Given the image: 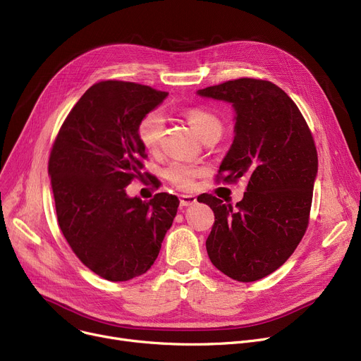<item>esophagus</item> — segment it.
<instances>
[{"mask_svg": "<svg viewBox=\"0 0 361 361\" xmlns=\"http://www.w3.org/2000/svg\"><path fill=\"white\" fill-rule=\"evenodd\" d=\"M196 202H197L196 196H190V195H183V196L180 197V204H181L183 207H187V206H190V204H195Z\"/></svg>", "mask_w": 361, "mask_h": 361, "instance_id": "34e87169", "label": "esophagus"}]
</instances>
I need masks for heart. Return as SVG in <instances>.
Returning <instances> with one entry per match:
<instances>
[{
    "mask_svg": "<svg viewBox=\"0 0 361 361\" xmlns=\"http://www.w3.org/2000/svg\"><path fill=\"white\" fill-rule=\"evenodd\" d=\"M183 116L203 142L211 139L218 140L221 137L224 131V124L216 114L209 108L190 106L184 109ZM136 131L139 142L145 147V150L149 152V154H157L161 149L165 135V118L161 111L152 109L143 114L137 123ZM204 171L206 169L202 165L173 161L165 166L164 176L176 187L181 188V190H188V188H192L195 185L196 178L204 174Z\"/></svg>",
    "mask_w": 361,
    "mask_h": 361,
    "instance_id": "b5f03b06",
    "label": "heart"
}]
</instances>
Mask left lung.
Masks as SVG:
<instances>
[{
    "label": "left lung",
    "mask_w": 361,
    "mask_h": 361,
    "mask_svg": "<svg viewBox=\"0 0 361 361\" xmlns=\"http://www.w3.org/2000/svg\"><path fill=\"white\" fill-rule=\"evenodd\" d=\"M197 93L231 102L237 112L216 181L247 180L235 207L214 195L197 197L215 214L206 250L226 276L253 282L282 267L306 234L317 174L314 139L298 106L272 82L240 78Z\"/></svg>",
    "instance_id": "8db88e82"
}]
</instances>
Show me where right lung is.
I'll return each mask as SVG.
<instances>
[{
    "instance_id": "obj_1",
    "label": "right lung",
    "mask_w": 361,
    "mask_h": 361,
    "mask_svg": "<svg viewBox=\"0 0 361 361\" xmlns=\"http://www.w3.org/2000/svg\"><path fill=\"white\" fill-rule=\"evenodd\" d=\"M168 92L102 80L78 101L56 135L48 161L56 219L73 253L92 272L118 282L145 274L157 260L180 200L157 193L130 199L147 158L137 137L143 114Z\"/></svg>"
}]
</instances>
